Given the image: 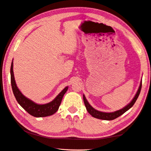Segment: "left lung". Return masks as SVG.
Listing matches in <instances>:
<instances>
[{"mask_svg":"<svg viewBox=\"0 0 151 151\" xmlns=\"http://www.w3.org/2000/svg\"><path fill=\"white\" fill-rule=\"evenodd\" d=\"M142 87V81L140 82L139 88L138 89L136 94H135L134 97L133 99L131 101V103L129 104H127L126 106H124V108H122L121 110H119V111H116L115 112H101L97 111V110L94 109L93 107L91 106V104L88 103V102L86 99V97L85 95H83V101L84 103H85L86 109L87 110V111L91 115L93 116L94 118L99 119H102V120H107V121H111V120H114L116 118H118L119 116L122 115V114H124L125 112L127 111L128 110L130 109L131 107L134 105V104L136 102L137 99L139 96V94L140 93V90H141Z\"/></svg>","mask_w":151,"mask_h":151,"instance_id":"left-lung-1","label":"left lung"}]
</instances>
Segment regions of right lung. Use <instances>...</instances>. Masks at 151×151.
Returning <instances> with one entry per match:
<instances>
[{"mask_svg": "<svg viewBox=\"0 0 151 151\" xmlns=\"http://www.w3.org/2000/svg\"><path fill=\"white\" fill-rule=\"evenodd\" d=\"M11 86L13 94L19 104L30 115L35 117H44L50 116L55 114L58 111L59 106L62 101L63 97L68 90V86H66L57 97L50 103L45 104H39L34 103L30 99H27L21 93L16 85L13 73V63L12 62L11 66Z\"/></svg>", "mask_w": 151, "mask_h": 151, "instance_id": "1", "label": "right lung"}]
</instances>
